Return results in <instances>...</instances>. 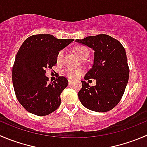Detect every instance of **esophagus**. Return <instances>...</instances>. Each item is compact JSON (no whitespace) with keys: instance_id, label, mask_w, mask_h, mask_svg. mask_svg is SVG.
Here are the masks:
<instances>
[{"instance_id":"obj_1","label":"esophagus","mask_w":147,"mask_h":147,"mask_svg":"<svg viewBox=\"0 0 147 147\" xmlns=\"http://www.w3.org/2000/svg\"><path fill=\"white\" fill-rule=\"evenodd\" d=\"M68 83H69V85H72V80H68Z\"/></svg>"}]
</instances>
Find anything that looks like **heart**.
I'll return each instance as SVG.
<instances>
[{"label":"heart","instance_id":"obj_1","mask_svg":"<svg viewBox=\"0 0 147 147\" xmlns=\"http://www.w3.org/2000/svg\"><path fill=\"white\" fill-rule=\"evenodd\" d=\"M74 52L76 54L77 56L81 59H85L89 55V51H88V48H86L84 46H77L75 47L73 49ZM64 55H65V50L64 49H61L60 51H59V52L57 53V63H60L62 62V59H63ZM82 73V71L80 69H72V68H67L64 71V74L65 75H66L68 78L71 80H74L78 76V75H81Z\"/></svg>","mask_w":147,"mask_h":147}]
</instances>
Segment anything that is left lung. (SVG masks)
I'll return each instance as SVG.
<instances>
[{
    "instance_id": "left-lung-1",
    "label": "left lung",
    "mask_w": 147,
    "mask_h": 147,
    "mask_svg": "<svg viewBox=\"0 0 147 147\" xmlns=\"http://www.w3.org/2000/svg\"><path fill=\"white\" fill-rule=\"evenodd\" d=\"M75 42L94 50L92 68L85 76V80H96L90 87L85 81L78 92L81 103L96 112H107L120 102L129 78L126 51L123 45L106 34L90 36Z\"/></svg>"
}]
</instances>
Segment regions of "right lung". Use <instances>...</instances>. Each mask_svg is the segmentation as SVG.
Wrapping results in <instances>:
<instances>
[{
	"label": "right lung",
	"instance_id": "obj_1",
	"mask_svg": "<svg viewBox=\"0 0 147 147\" xmlns=\"http://www.w3.org/2000/svg\"><path fill=\"white\" fill-rule=\"evenodd\" d=\"M73 41L42 34L31 36L22 44L13 66L12 80L16 96L27 111L43 116L59 108L68 80L62 76L49 83L46 68L52 69L59 51Z\"/></svg>",
	"mask_w": 147,
	"mask_h": 147
}]
</instances>
